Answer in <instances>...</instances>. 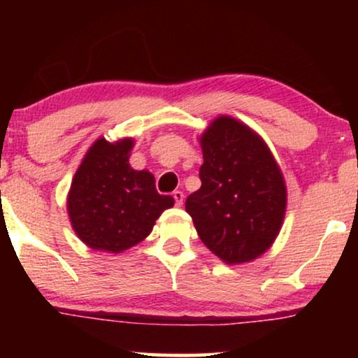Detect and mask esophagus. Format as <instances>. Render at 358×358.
<instances>
[{
	"label": "esophagus",
	"instance_id": "1",
	"mask_svg": "<svg viewBox=\"0 0 358 358\" xmlns=\"http://www.w3.org/2000/svg\"><path fill=\"white\" fill-rule=\"evenodd\" d=\"M173 199H175L176 207H182V205H183V192L175 190V192H173Z\"/></svg>",
	"mask_w": 358,
	"mask_h": 358
}]
</instances>
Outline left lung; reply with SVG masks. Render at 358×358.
I'll return each instance as SVG.
<instances>
[{"instance_id": "obj_1", "label": "left lung", "mask_w": 358, "mask_h": 358, "mask_svg": "<svg viewBox=\"0 0 358 358\" xmlns=\"http://www.w3.org/2000/svg\"><path fill=\"white\" fill-rule=\"evenodd\" d=\"M202 187L185 202L196 234L225 264L250 262L276 241L287 188L269 146L252 127L217 116L200 134Z\"/></svg>"}]
</instances>
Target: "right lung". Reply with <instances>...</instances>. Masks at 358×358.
Instances as JSON below:
<instances>
[{
    "instance_id": "right-lung-1",
    "label": "right lung",
    "mask_w": 358,
    "mask_h": 358,
    "mask_svg": "<svg viewBox=\"0 0 358 358\" xmlns=\"http://www.w3.org/2000/svg\"><path fill=\"white\" fill-rule=\"evenodd\" d=\"M133 148L134 138H97L73 175L69 220L90 249L124 252L145 241L159 215L175 205L173 196L156 192L153 173L129 165Z\"/></svg>"
}]
</instances>
